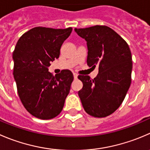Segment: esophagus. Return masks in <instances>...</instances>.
Listing matches in <instances>:
<instances>
[{
    "instance_id": "esophagus-1",
    "label": "esophagus",
    "mask_w": 150,
    "mask_h": 150,
    "mask_svg": "<svg viewBox=\"0 0 150 150\" xmlns=\"http://www.w3.org/2000/svg\"><path fill=\"white\" fill-rule=\"evenodd\" d=\"M73 75H74V78H75V79H76V78H78V74L75 73V72H73Z\"/></svg>"
}]
</instances>
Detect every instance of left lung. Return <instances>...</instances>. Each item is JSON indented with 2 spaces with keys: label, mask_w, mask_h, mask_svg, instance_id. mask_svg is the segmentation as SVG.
<instances>
[{
  "label": "left lung",
  "mask_w": 150,
  "mask_h": 150,
  "mask_svg": "<svg viewBox=\"0 0 150 150\" xmlns=\"http://www.w3.org/2000/svg\"><path fill=\"white\" fill-rule=\"evenodd\" d=\"M75 30L87 42L88 66L99 67V73L94 79L78 75L83 83L82 89L78 91L81 103L90 116L108 117L121 105L131 83L130 47L124 39L106 25Z\"/></svg>",
  "instance_id": "obj_1"
}]
</instances>
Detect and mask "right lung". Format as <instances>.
<instances>
[{
	"instance_id": "add662e5",
	"label": "right lung",
	"mask_w": 150,
	"mask_h": 150,
	"mask_svg": "<svg viewBox=\"0 0 150 150\" xmlns=\"http://www.w3.org/2000/svg\"><path fill=\"white\" fill-rule=\"evenodd\" d=\"M72 30L35 27L22 35L13 52L19 97L25 108L40 120L57 117L70 90L72 72L64 69L53 76L48 67L59 57L61 47Z\"/></svg>"
}]
</instances>
